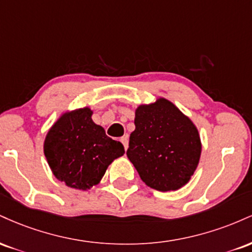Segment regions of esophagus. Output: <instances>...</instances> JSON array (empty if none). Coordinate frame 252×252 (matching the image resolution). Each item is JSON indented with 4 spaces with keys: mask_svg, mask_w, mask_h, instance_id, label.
<instances>
[{
    "mask_svg": "<svg viewBox=\"0 0 252 252\" xmlns=\"http://www.w3.org/2000/svg\"><path fill=\"white\" fill-rule=\"evenodd\" d=\"M121 142L124 146V149H128V144H129V138L128 136H123V137H121Z\"/></svg>",
    "mask_w": 252,
    "mask_h": 252,
    "instance_id": "34e87169",
    "label": "esophagus"
}]
</instances>
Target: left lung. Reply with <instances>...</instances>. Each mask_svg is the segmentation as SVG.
<instances>
[{
	"label": "left lung",
	"instance_id": "8db88e82",
	"mask_svg": "<svg viewBox=\"0 0 252 252\" xmlns=\"http://www.w3.org/2000/svg\"><path fill=\"white\" fill-rule=\"evenodd\" d=\"M201 155L198 128L163 97L135 110V130L126 156L150 189L161 192L184 187L194 174Z\"/></svg>",
	"mask_w": 252,
	"mask_h": 252
}]
</instances>
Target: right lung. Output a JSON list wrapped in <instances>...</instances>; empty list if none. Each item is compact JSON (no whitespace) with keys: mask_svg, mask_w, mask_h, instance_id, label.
Returning <instances> with one entry per match:
<instances>
[{"mask_svg":"<svg viewBox=\"0 0 252 252\" xmlns=\"http://www.w3.org/2000/svg\"><path fill=\"white\" fill-rule=\"evenodd\" d=\"M89 106L65 111L48 130L43 154L59 181L88 190L102 180L112 161L124 155L123 144L106 136L92 121Z\"/></svg>","mask_w":252,"mask_h":252,"instance_id":"1","label":"right lung"}]
</instances>
